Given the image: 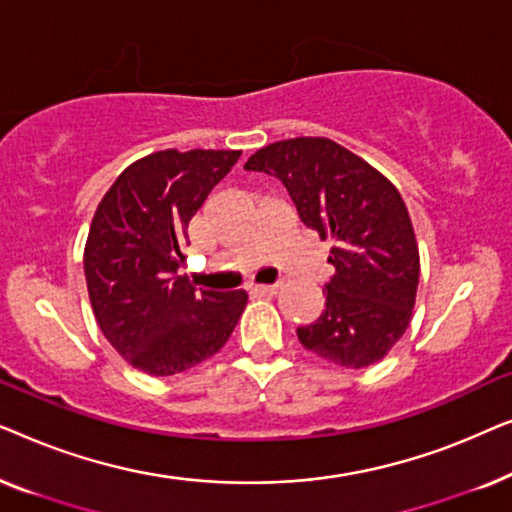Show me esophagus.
I'll list each match as a JSON object with an SVG mask.
<instances>
[{
	"label": "esophagus",
	"instance_id": "obj_1",
	"mask_svg": "<svg viewBox=\"0 0 512 512\" xmlns=\"http://www.w3.org/2000/svg\"><path fill=\"white\" fill-rule=\"evenodd\" d=\"M279 289H282V284H256L251 291L263 293V296H275Z\"/></svg>",
	"mask_w": 512,
	"mask_h": 512
}]
</instances>
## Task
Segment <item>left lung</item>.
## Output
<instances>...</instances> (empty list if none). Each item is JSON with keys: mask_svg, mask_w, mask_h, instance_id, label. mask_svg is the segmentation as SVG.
Instances as JSON below:
<instances>
[{"mask_svg": "<svg viewBox=\"0 0 512 512\" xmlns=\"http://www.w3.org/2000/svg\"><path fill=\"white\" fill-rule=\"evenodd\" d=\"M244 170L277 177L300 221L333 240L326 310L298 328L303 347L345 368L382 361L410 324L419 284L415 230L398 188L326 137L263 146Z\"/></svg>", "mask_w": 512, "mask_h": 512, "instance_id": "left-lung-1", "label": "left lung"}]
</instances>
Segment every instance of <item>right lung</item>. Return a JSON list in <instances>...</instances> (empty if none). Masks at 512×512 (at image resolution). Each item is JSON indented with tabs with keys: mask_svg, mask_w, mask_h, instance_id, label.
Instances as JSON below:
<instances>
[{
	"mask_svg": "<svg viewBox=\"0 0 512 512\" xmlns=\"http://www.w3.org/2000/svg\"><path fill=\"white\" fill-rule=\"evenodd\" d=\"M242 151H156L125 167L95 209L83 270L97 326L146 375H177L226 345L247 293L177 275L188 221Z\"/></svg>",
	"mask_w": 512,
	"mask_h": 512,
	"instance_id": "obj_1",
	"label": "right lung"
}]
</instances>
